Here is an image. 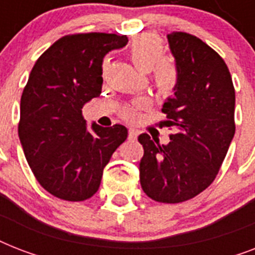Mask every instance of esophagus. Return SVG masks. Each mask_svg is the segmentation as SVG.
<instances>
[{
    "label": "esophagus",
    "mask_w": 255,
    "mask_h": 255,
    "mask_svg": "<svg viewBox=\"0 0 255 255\" xmlns=\"http://www.w3.org/2000/svg\"><path fill=\"white\" fill-rule=\"evenodd\" d=\"M137 131H136L135 128H129L128 129V140H136L137 139Z\"/></svg>",
    "instance_id": "esophagus-1"
}]
</instances>
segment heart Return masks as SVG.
<instances>
[{
	"instance_id": "1",
	"label": "heart",
	"mask_w": 255,
	"mask_h": 255,
	"mask_svg": "<svg viewBox=\"0 0 255 255\" xmlns=\"http://www.w3.org/2000/svg\"><path fill=\"white\" fill-rule=\"evenodd\" d=\"M133 65L139 70L148 71L155 69V82L161 91H169L176 83L174 69L167 62H160L164 55V46L161 38L156 34H141L133 38L128 49ZM140 110V103L124 110L127 119H135Z\"/></svg>"
}]
</instances>
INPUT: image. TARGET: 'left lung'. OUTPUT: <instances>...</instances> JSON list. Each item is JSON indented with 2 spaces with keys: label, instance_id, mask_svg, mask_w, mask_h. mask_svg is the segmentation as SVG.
Returning <instances> with one entry per match:
<instances>
[{
  "label": "left lung",
  "instance_id": "left-lung-1",
  "mask_svg": "<svg viewBox=\"0 0 255 255\" xmlns=\"http://www.w3.org/2000/svg\"><path fill=\"white\" fill-rule=\"evenodd\" d=\"M177 81L164 102L168 144L139 136L144 155L140 184L148 197L177 204L196 197L214 181L236 132V92L228 66L200 38L182 31L167 35Z\"/></svg>",
  "mask_w": 255,
  "mask_h": 255
}]
</instances>
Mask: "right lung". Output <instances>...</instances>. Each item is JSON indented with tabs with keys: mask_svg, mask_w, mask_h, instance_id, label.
Listing matches in <instances>:
<instances>
[{
	"mask_svg": "<svg viewBox=\"0 0 255 255\" xmlns=\"http://www.w3.org/2000/svg\"><path fill=\"white\" fill-rule=\"evenodd\" d=\"M126 35H66L35 62L21 96L18 136L38 182L66 201H83L99 189L103 169L127 139L122 124L87 127L82 108L102 92V63Z\"/></svg>",
	"mask_w": 255,
	"mask_h": 255,
	"instance_id": "right-lung-1",
	"label": "right lung"
}]
</instances>
